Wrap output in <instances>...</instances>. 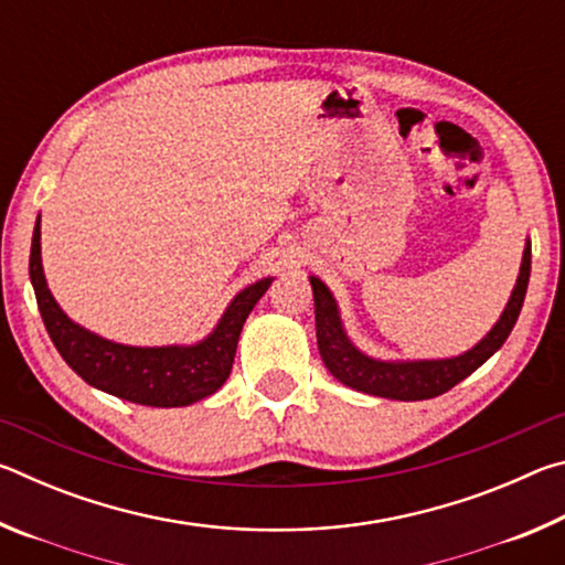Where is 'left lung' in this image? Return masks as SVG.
I'll list each match as a JSON object with an SVG mask.
<instances>
[{
    "label": "left lung",
    "mask_w": 565,
    "mask_h": 565,
    "mask_svg": "<svg viewBox=\"0 0 565 565\" xmlns=\"http://www.w3.org/2000/svg\"><path fill=\"white\" fill-rule=\"evenodd\" d=\"M529 276L531 242H525L519 279H515L511 299L505 303L501 319L493 323V329L473 349L461 353V356L424 361H381L359 351L347 337L337 299H333L329 286L317 279V276H309L313 309H317L313 313H317L319 353L333 379H339L343 386L361 391V394L394 401H424L441 396L448 388H454L458 381L471 376L481 363L489 361L503 347V341L509 339L511 329L519 321L525 289H529Z\"/></svg>",
    "instance_id": "obj_1"
}]
</instances>
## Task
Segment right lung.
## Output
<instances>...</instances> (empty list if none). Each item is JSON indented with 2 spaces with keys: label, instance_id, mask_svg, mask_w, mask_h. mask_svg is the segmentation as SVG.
<instances>
[{
  "label": "right lung",
  "instance_id": "obj_1",
  "mask_svg": "<svg viewBox=\"0 0 565 565\" xmlns=\"http://www.w3.org/2000/svg\"><path fill=\"white\" fill-rule=\"evenodd\" d=\"M30 279L46 333L76 376L89 386L141 406L177 408L196 404L224 386L232 374L238 333L274 276L238 291L206 339L189 347H127L74 323L54 301L42 269L40 216L34 224Z\"/></svg>",
  "mask_w": 565,
  "mask_h": 565
}]
</instances>
